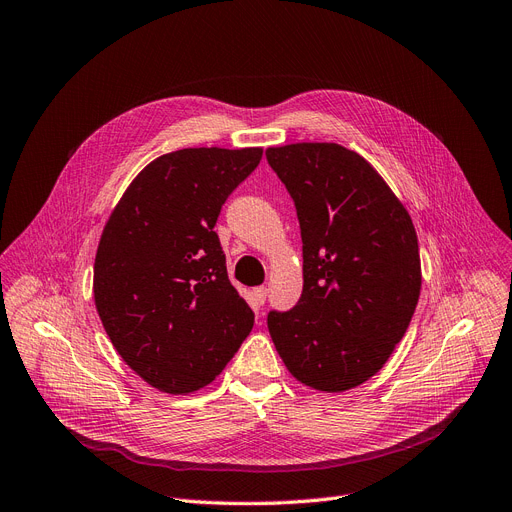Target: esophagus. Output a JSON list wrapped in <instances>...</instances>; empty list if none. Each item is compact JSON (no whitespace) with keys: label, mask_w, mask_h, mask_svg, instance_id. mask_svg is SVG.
<instances>
[{"label":"esophagus","mask_w":512,"mask_h":512,"mask_svg":"<svg viewBox=\"0 0 512 512\" xmlns=\"http://www.w3.org/2000/svg\"><path fill=\"white\" fill-rule=\"evenodd\" d=\"M265 297H268V288H265V286L255 288V291H253V301H255V305H257V307H263Z\"/></svg>","instance_id":"obj_1"}]
</instances>
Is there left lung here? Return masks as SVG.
<instances>
[{
  "label": "left lung",
  "mask_w": 512,
  "mask_h": 512,
  "mask_svg": "<svg viewBox=\"0 0 512 512\" xmlns=\"http://www.w3.org/2000/svg\"><path fill=\"white\" fill-rule=\"evenodd\" d=\"M291 194L303 240V293L268 328L303 385L339 393L379 372L420 295V255L406 207L358 152L328 142L265 150Z\"/></svg>",
  "instance_id": "1"
}]
</instances>
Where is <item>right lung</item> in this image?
<instances>
[{
	"instance_id": "add662e5",
	"label": "right lung",
	"mask_w": 512,
	"mask_h": 512,
	"mask_svg": "<svg viewBox=\"0 0 512 512\" xmlns=\"http://www.w3.org/2000/svg\"><path fill=\"white\" fill-rule=\"evenodd\" d=\"M261 148H184L146 165L110 213L94 299L110 343L154 389L215 381L249 337L253 309L232 286L213 230Z\"/></svg>"
}]
</instances>
